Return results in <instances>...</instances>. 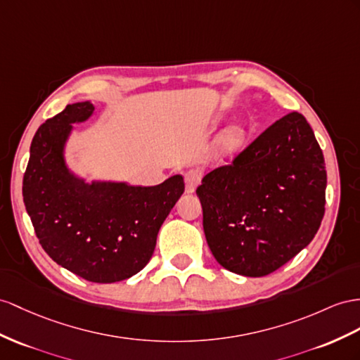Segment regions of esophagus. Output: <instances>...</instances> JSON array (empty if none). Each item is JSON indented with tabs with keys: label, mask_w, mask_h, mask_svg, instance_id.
Returning a JSON list of instances; mask_svg holds the SVG:
<instances>
[{
	"label": "esophagus",
	"mask_w": 360,
	"mask_h": 360,
	"mask_svg": "<svg viewBox=\"0 0 360 360\" xmlns=\"http://www.w3.org/2000/svg\"><path fill=\"white\" fill-rule=\"evenodd\" d=\"M200 172L199 170H188L186 173V176H184V179H186V188L188 193H193L196 190V187L200 184Z\"/></svg>",
	"instance_id": "34e87169"
}]
</instances>
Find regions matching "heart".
I'll list each match as a JSON object with an SVG mask.
<instances>
[{"mask_svg": "<svg viewBox=\"0 0 360 360\" xmlns=\"http://www.w3.org/2000/svg\"><path fill=\"white\" fill-rule=\"evenodd\" d=\"M248 132L242 126H231L217 136L214 143V153L220 158L233 156L240 152L246 144Z\"/></svg>", "mask_w": 360, "mask_h": 360, "instance_id": "obj_1", "label": "heart"}]
</instances>
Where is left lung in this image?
<instances>
[{
	"mask_svg": "<svg viewBox=\"0 0 360 360\" xmlns=\"http://www.w3.org/2000/svg\"><path fill=\"white\" fill-rule=\"evenodd\" d=\"M326 187L324 156L307 120L284 115L196 190L217 263L245 276L281 268L318 233Z\"/></svg>",
	"mask_w": 360,
	"mask_h": 360,
	"instance_id": "left-lung-1",
	"label": "left lung"
}]
</instances>
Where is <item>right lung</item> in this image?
<instances>
[{
  "label": "right lung",
  "mask_w": 360,
  "mask_h": 360,
  "mask_svg": "<svg viewBox=\"0 0 360 360\" xmlns=\"http://www.w3.org/2000/svg\"><path fill=\"white\" fill-rule=\"evenodd\" d=\"M96 112L91 101L67 105L34 134L22 181L27 213L44 251L92 283H115L152 259L160 228L184 193L181 174L158 186L92 179L70 169L72 124Z\"/></svg>",
  "instance_id": "right-lung-1"
}]
</instances>
